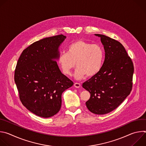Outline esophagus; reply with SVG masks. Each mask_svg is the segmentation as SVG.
Returning <instances> with one entry per match:
<instances>
[{
    "label": "esophagus",
    "instance_id": "esophagus-1",
    "mask_svg": "<svg viewBox=\"0 0 146 146\" xmlns=\"http://www.w3.org/2000/svg\"><path fill=\"white\" fill-rule=\"evenodd\" d=\"M74 86L76 87V88H80L81 87V84H80V83H78V82H75L74 84Z\"/></svg>",
    "mask_w": 146,
    "mask_h": 146
}]
</instances>
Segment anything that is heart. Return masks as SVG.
Returning <instances> with one entry per match:
<instances>
[{"label":"heart","instance_id":"1","mask_svg":"<svg viewBox=\"0 0 146 146\" xmlns=\"http://www.w3.org/2000/svg\"><path fill=\"white\" fill-rule=\"evenodd\" d=\"M105 59V51L98 44H92L79 40L70 44L67 53H61L58 57V64L62 72L66 75L71 74L72 70L77 67L74 77L80 80L97 74L102 69Z\"/></svg>","mask_w":146,"mask_h":146}]
</instances>
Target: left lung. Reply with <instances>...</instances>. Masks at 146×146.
I'll return each instance as SVG.
<instances>
[{
  "mask_svg": "<svg viewBox=\"0 0 146 146\" xmlns=\"http://www.w3.org/2000/svg\"><path fill=\"white\" fill-rule=\"evenodd\" d=\"M100 37L105 58L100 72L82 84L91 96L88 109L95 114H105L115 109L130 94L134 72L131 58L119 41L108 36Z\"/></svg>",
  "mask_w": 146,
  "mask_h": 146,
  "instance_id": "1",
  "label": "left lung"
}]
</instances>
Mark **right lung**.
Wrapping results in <instances>:
<instances>
[{"label":"right lung","mask_w":146,"mask_h":146,"mask_svg":"<svg viewBox=\"0 0 146 146\" xmlns=\"http://www.w3.org/2000/svg\"><path fill=\"white\" fill-rule=\"evenodd\" d=\"M63 35L36 41L20 55L14 81L23 105L35 115L48 118L60 110L62 94L73 82L60 72L56 60Z\"/></svg>","instance_id":"1"}]
</instances>
